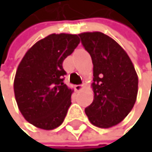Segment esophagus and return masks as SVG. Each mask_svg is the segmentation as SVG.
I'll use <instances>...</instances> for the list:
<instances>
[{
	"label": "esophagus",
	"mask_w": 152,
	"mask_h": 152,
	"mask_svg": "<svg viewBox=\"0 0 152 152\" xmlns=\"http://www.w3.org/2000/svg\"><path fill=\"white\" fill-rule=\"evenodd\" d=\"M74 88H75L76 91H81L83 88H84V86H83V85H76L74 86Z\"/></svg>",
	"instance_id": "34e87169"
}]
</instances>
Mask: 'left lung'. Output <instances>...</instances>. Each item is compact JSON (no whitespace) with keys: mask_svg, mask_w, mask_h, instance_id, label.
<instances>
[{"mask_svg":"<svg viewBox=\"0 0 152 152\" xmlns=\"http://www.w3.org/2000/svg\"><path fill=\"white\" fill-rule=\"evenodd\" d=\"M82 44L93 64V102L85 109L95 126L108 129L121 123L132 109L138 76L125 49L102 32H83Z\"/></svg>","mask_w":152,"mask_h":152,"instance_id":"1","label":"left lung"}]
</instances>
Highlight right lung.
Instances as JSON below:
<instances>
[{
	"label": "right lung",
	"instance_id": "add662e5",
	"mask_svg": "<svg viewBox=\"0 0 152 152\" xmlns=\"http://www.w3.org/2000/svg\"><path fill=\"white\" fill-rule=\"evenodd\" d=\"M80 44L76 34H50L26 51L14 79L18 107L27 122L51 130L62 125L73 89L64 84L63 62Z\"/></svg>",
	"mask_w": 152,
	"mask_h": 152
}]
</instances>
